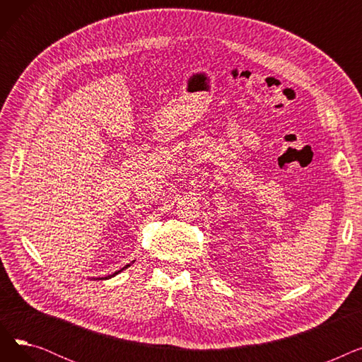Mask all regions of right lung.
<instances>
[{"instance_id": "add662e5", "label": "right lung", "mask_w": 362, "mask_h": 362, "mask_svg": "<svg viewBox=\"0 0 362 362\" xmlns=\"http://www.w3.org/2000/svg\"><path fill=\"white\" fill-rule=\"evenodd\" d=\"M133 262H135V261H132V262H130V264H127V265H124V267H123V269H122V270H119V272H116V273H114V274H111V276H107V277H98V279H97V280H105V279H111V277H114V276H117V274H119V273H122V272H123V270H124V269H127V267H130V265H132V264H133Z\"/></svg>"}]
</instances>
